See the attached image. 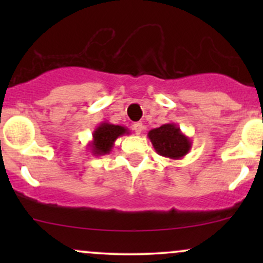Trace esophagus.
I'll return each instance as SVG.
<instances>
[{
    "label": "esophagus",
    "instance_id": "esophagus-1",
    "mask_svg": "<svg viewBox=\"0 0 263 263\" xmlns=\"http://www.w3.org/2000/svg\"><path fill=\"white\" fill-rule=\"evenodd\" d=\"M143 128H144V126L142 125L141 122L134 123V131L136 132V135H141L142 131H143Z\"/></svg>",
    "mask_w": 263,
    "mask_h": 263
}]
</instances>
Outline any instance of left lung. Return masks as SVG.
<instances>
[{"label": "left lung", "instance_id": "left-lung-1", "mask_svg": "<svg viewBox=\"0 0 263 263\" xmlns=\"http://www.w3.org/2000/svg\"><path fill=\"white\" fill-rule=\"evenodd\" d=\"M148 138L159 156L170 159H180L189 153L192 140L174 123H165L151 129Z\"/></svg>", "mask_w": 263, "mask_h": 263}]
</instances>
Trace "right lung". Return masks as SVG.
Listing matches in <instances>:
<instances>
[{
  "instance_id": "obj_1",
  "label": "right lung",
  "mask_w": 263,
  "mask_h": 263,
  "mask_svg": "<svg viewBox=\"0 0 263 263\" xmlns=\"http://www.w3.org/2000/svg\"><path fill=\"white\" fill-rule=\"evenodd\" d=\"M123 135H129L127 127L101 122L92 132V140L87 146L93 156L108 155L112 151L115 141Z\"/></svg>"
}]
</instances>
